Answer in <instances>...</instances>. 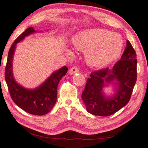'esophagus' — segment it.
Listing matches in <instances>:
<instances>
[{"label": "esophagus", "instance_id": "34e87169", "mask_svg": "<svg viewBox=\"0 0 148 148\" xmlns=\"http://www.w3.org/2000/svg\"><path fill=\"white\" fill-rule=\"evenodd\" d=\"M79 72V70L78 68L76 67V66H74V67H72L69 70V73L70 74H76V73H78Z\"/></svg>", "mask_w": 148, "mask_h": 148}]
</instances>
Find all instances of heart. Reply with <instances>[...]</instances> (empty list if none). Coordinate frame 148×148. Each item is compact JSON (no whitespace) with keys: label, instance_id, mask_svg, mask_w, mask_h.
Listing matches in <instances>:
<instances>
[{"label":"heart","instance_id":"1","mask_svg":"<svg viewBox=\"0 0 148 148\" xmlns=\"http://www.w3.org/2000/svg\"><path fill=\"white\" fill-rule=\"evenodd\" d=\"M72 43L78 50L86 51L88 63L96 68L105 67L117 60L123 41L118 33L104 29H88L74 35Z\"/></svg>","mask_w":148,"mask_h":148}]
</instances>
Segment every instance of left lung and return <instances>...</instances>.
Here are the masks:
<instances>
[{"label":"left lung","mask_w":148,"mask_h":148,"mask_svg":"<svg viewBox=\"0 0 148 148\" xmlns=\"http://www.w3.org/2000/svg\"><path fill=\"white\" fill-rule=\"evenodd\" d=\"M136 80V53L127 40L121 60L113 69L97 70L91 73L87 80L82 94L87 111L94 115L107 116L119 111L130 101ZM109 84H114L116 93L107 97L102 89Z\"/></svg>","instance_id":"1"}]
</instances>
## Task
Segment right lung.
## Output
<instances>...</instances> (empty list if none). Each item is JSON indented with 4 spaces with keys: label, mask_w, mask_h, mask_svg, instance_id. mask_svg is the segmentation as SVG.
Returning a JSON list of instances; mask_svg holds the SVG:
<instances>
[{
    "label": "right lung",
    "mask_w": 148,
    "mask_h": 148,
    "mask_svg": "<svg viewBox=\"0 0 148 148\" xmlns=\"http://www.w3.org/2000/svg\"><path fill=\"white\" fill-rule=\"evenodd\" d=\"M36 32L29 27L12 43L8 53L5 68V80L11 99L18 107L27 113L35 115L48 113L57 101V88L60 80L67 73L68 68L64 66L53 73L40 86L35 89H27L18 84L12 74V59L16 43L29 35Z\"/></svg>",
    "instance_id": "right-lung-1"
}]
</instances>
